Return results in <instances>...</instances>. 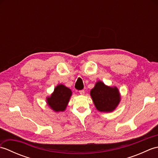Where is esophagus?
<instances>
[{
    "instance_id": "1",
    "label": "esophagus",
    "mask_w": 158,
    "mask_h": 158,
    "mask_svg": "<svg viewBox=\"0 0 158 158\" xmlns=\"http://www.w3.org/2000/svg\"><path fill=\"white\" fill-rule=\"evenodd\" d=\"M79 94L81 95H84V94H85V91L83 89H81V90H80L79 91Z\"/></svg>"
}]
</instances>
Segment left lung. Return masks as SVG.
Returning <instances> with one entry per match:
<instances>
[{
  "label": "left lung",
  "mask_w": 158,
  "mask_h": 158,
  "mask_svg": "<svg viewBox=\"0 0 158 158\" xmlns=\"http://www.w3.org/2000/svg\"><path fill=\"white\" fill-rule=\"evenodd\" d=\"M90 95L96 109L100 112H112L120 102V94L116 87L106 85L98 81L91 91Z\"/></svg>",
  "instance_id": "obj_1"
}]
</instances>
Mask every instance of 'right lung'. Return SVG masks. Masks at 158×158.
Instances as JSON below:
<instances>
[{
  "label": "right lung",
  "instance_id": "right-lung-1",
  "mask_svg": "<svg viewBox=\"0 0 158 158\" xmlns=\"http://www.w3.org/2000/svg\"><path fill=\"white\" fill-rule=\"evenodd\" d=\"M72 92L62 84L57 85L51 96L47 98V103L55 112L64 111L69 102Z\"/></svg>",
  "mask_w": 158,
  "mask_h": 158
}]
</instances>
